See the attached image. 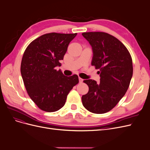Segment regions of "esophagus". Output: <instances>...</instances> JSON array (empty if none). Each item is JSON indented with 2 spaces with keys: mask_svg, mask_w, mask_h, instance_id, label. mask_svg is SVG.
I'll list each match as a JSON object with an SVG mask.
<instances>
[{
  "mask_svg": "<svg viewBox=\"0 0 150 150\" xmlns=\"http://www.w3.org/2000/svg\"><path fill=\"white\" fill-rule=\"evenodd\" d=\"M79 83H82V82H83V79L82 78H79Z\"/></svg>",
  "mask_w": 150,
  "mask_h": 150,
  "instance_id": "34e87169",
  "label": "esophagus"
}]
</instances>
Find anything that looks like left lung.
Listing matches in <instances>:
<instances>
[{"label": "left lung", "mask_w": 150, "mask_h": 150, "mask_svg": "<svg viewBox=\"0 0 150 150\" xmlns=\"http://www.w3.org/2000/svg\"><path fill=\"white\" fill-rule=\"evenodd\" d=\"M92 47L91 65L99 69L100 82L84 80L88 93L82 96L84 107L96 114L111 111L125 96L133 76L132 58L128 50L114 36L103 32L82 34Z\"/></svg>", "instance_id": "1"}]
</instances>
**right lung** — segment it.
Masks as SVG:
<instances>
[{"label":"right lung","mask_w":150,"mask_h":150,"mask_svg":"<svg viewBox=\"0 0 150 150\" xmlns=\"http://www.w3.org/2000/svg\"><path fill=\"white\" fill-rule=\"evenodd\" d=\"M75 34L48 33L31 42L22 56L21 72L29 97L40 110L54 112L66 103L67 94L79 83L76 74L65 76L56 69Z\"/></svg>","instance_id":"obj_1"}]
</instances>
